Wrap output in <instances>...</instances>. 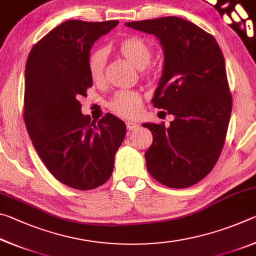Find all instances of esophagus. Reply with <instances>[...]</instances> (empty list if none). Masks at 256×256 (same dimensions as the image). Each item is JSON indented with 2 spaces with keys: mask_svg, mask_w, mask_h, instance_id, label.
I'll return each instance as SVG.
<instances>
[{
  "mask_svg": "<svg viewBox=\"0 0 256 256\" xmlns=\"http://www.w3.org/2000/svg\"><path fill=\"white\" fill-rule=\"evenodd\" d=\"M138 128V125L136 123L126 122V128L128 130V131H136Z\"/></svg>",
  "mask_w": 256,
  "mask_h": 256,
  "instance_id": "34e87169",
  "label": "esophagus"
}]
</instances>
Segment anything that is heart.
<instances>
[{
    "label": "heart",
    "mask_w": 256,
    "mask_h": 256,
    "mask_svg": "<svg viewBox=\"0 0 256 256\" xmlns=\"http://www.w3.org/2000/svg\"><path fill=\"white\" fill-rule=\"evenodd\" d=\"M118 53L133 63L138 68L149 71V64L154 56V48L148 42L138 36L125 37L116 46ZM107 64V52L104 48L94 50L88 56V71L90 78L96 84L105 79ZM142 98L132 90H118L110 97L107 106L112 112L124 118H131L141 110Z\"/></svg>",
    "instance_id": "1"
}]
</instances>
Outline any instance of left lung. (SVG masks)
<instances>
[{"label":"left lung","instance_id":"1","mask_svg":"<svg viewBox=\"0 0 256 256\" xmlns=\"http://www.w3.org/2000/svg\"><path fill=\"white\" fill-rule=\"evenodd\" d=\"M125 24L160 40L164 70L151 102L175 116L170 128L144 124L154 136L146 168L168 188H190L214 170L226 141L232 99L222 50L212 34L178 16Z\"/></svg>","mask_w":256,"mask_h":256}]
</instances>
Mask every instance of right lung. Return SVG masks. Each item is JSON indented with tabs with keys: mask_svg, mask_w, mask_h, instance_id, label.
Segmentation results:
<instances>
[{
	"mask_svg": "<svg viewBox=\"0 0 256 256\" xmlns=\"http://www.w3.org/2000/svg\"><path fill=\"white\" fill-rule=\"evenodd\" d=\"M118 24L68 20L34 45L26 64L24 120L32 146L50 174L76 190H94L110 180L126 133L110 112L98 122L82 115L79 102L92 86V46Z\"/></svg>",
	"mask_w": 256,
	"mask_h": 256,
	"instance_id": "right-lung-1",
	"label": "right lung"
}]
</instances>
